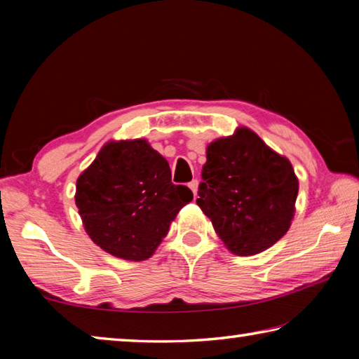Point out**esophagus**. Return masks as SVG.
<instances>
[{"mask_svg":"<svg viewBox=\"0 0 359 359\" xmlns=\"http://www.w3.org/2000/svg\"><path fill=\"white\" fill-rule=\"evenodd\" d=\"M188 187H190V190L193 191L194 196H196V193H198V180H196V179L191 180L190 184H188Z\"/></svg>","mask_w":359,"mask_h":359,"instance_id":"1","label":"esophagus"}]
</instances>
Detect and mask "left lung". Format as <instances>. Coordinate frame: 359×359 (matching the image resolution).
Instances as JSON below:
<instances>
[{
  "instance_id": "obj_1",
  "label": "left lung",
  "mask_w": 359,
  "mask_h": 359,
  "mask_svg": "<svg viewBox=\"0 0 359 359\" xmlns=\"http://www.w3.org/2000/svg\"><path fill=\"white\" fill-rule=\"evenodd\" d=\"M205 156L196 204L228 250L250 257L282 239L299 190L288 158L248 128L210 142Z\"/></svg>"
}]
</instances>
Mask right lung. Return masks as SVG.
<instances>
[{
    "mask_svg": "<svg viewBox=\"0 0 359 359\" xmlns=\"http://www.w3.org/2000/svg\"><path fill=\"white\" fill-rule=\"evenodd\" d=\"M191 199L190 188L172 184L168 161L145 139L107 142L76 185L90 239L130 261L150 258Z\"/></svg>",
    "mask_w": 359,
    "mask_h": 359,
    "instance_id": "add662e5",
    "label": "right lung"
}]
</instances>
